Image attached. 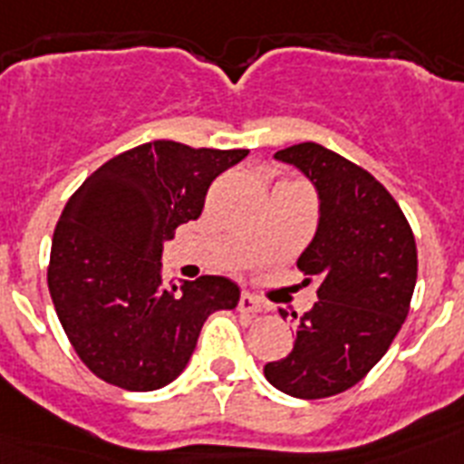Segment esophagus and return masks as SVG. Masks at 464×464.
Returning a JSON list of instances; mask_svg holds the SVG:
<instances>
[{
  "mask_svg": "<svg viewBox=\"0 0 464 464\" xmlns=\"http://www.w3.org/2000/svg\"><path fill=\"white\" fill-rule=\"evenodd\" d=\"M262 309H265V304H262V302L257 297H253V295L244 293L239 297V311H241V314L256 315V314H260Z\"/></svg>",
  "mask_w": 464,
  "mask_h": 464,
  "instance_id": "esophagus-1",
  "label": "esophagus"
}]
</instances>
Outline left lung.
<instances>
[{
    "label": "left lung",
    "mask_w": 464,
    "mask_h": 464,
    "mask_svg": "<svg viewBox=\"0 0 464 464\" xmlns=\"http://www.w3.org/2000/svg\"><path fill=\"white\" fill-rule=\"evenodd\" d=\"M274 158L318 190V229L297 260L306 283L318 281V302L265 376L285 395L321 400L353 388L391 348L416 288V239L391 192L351 160L314 141Z\"/></svg>",
    "instance_id": "obj_1"
}]
</instances>
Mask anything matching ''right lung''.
<instances>
[{
    "label": "right lung",
    "mask_w": 464,
    "mask_h": 464,
    "mask_svg": "<svg viewBox=\"0 0 464 464\" xmlns=\"http://www.w3.org/2000/svg\"><path fill=\"white\" fill-rule=\"evenodd\" d=\"M248 150L150 141L111 158L57 220L48 290L73 351L102 381L158 391L186 370L204 321L235 309L239 285L199 276L162 281V246L202 216L216 176Z\"/></svg>",
    "instance_id": "1"
}]
</instances>
